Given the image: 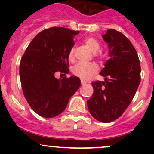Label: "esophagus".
Listing matches in <instances>:
<instances>
[{
    "label": "esophagus",
    "instance_id": "esophagus-1",
    "mask_svg": "<svg viewBox=\"0 0 154 154\" xmlns=\"http://www.w3.org/2000/svg\"><path fill=\"white\" fill-rule=\"evenodd\" d=\"M86 83H87L86 81H85V80H81V84H82V86H84V85H86Z\"/></svg>",
    "mask_w": 154,
    "mask_h": 154
}]
</instances>
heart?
<instances>
[{"label":"heart","instance_id":"heart-1","mask_svg":"<svg viewBox=\"0 0 154 154\" xmlns=\"http://www.w3.org/2000/svg\"><path fill=\"white\" fill-rule=\"evenodd\" d=\"M84 44L90 51L94 54L98 52L100 48V44L97 40L93 37H88L85 38ZM74 58V49L71 48L68 54V59L70 60H73ZM99 68L95 63H90V64H85V63H78L73 68V73L77 77H80L82 80H88L92 76H94L98 71Z\"/></svg>","mask_w":154,"mask_h":154}]
</instances>
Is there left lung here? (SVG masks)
<instances>
[{
	"instance_id": "obj_1",
	"label": "left lung",
	"mask_w": 154,
	"mask_h": 154,
	"mask_svg": "<svg viewBox=\"0 0 154 154\" xmlns=\"http://www.w3.org/2000/svg\"><path fill=\"white\" fill-rule=\"evenodd\" d=\"M102 37L109 59L100 73L104 81L91 83L94 93L87 106L96 120L109 123L119 119L131 103L141 81V67L136 49L122 32L109 29Z\"/></svg>"
}]
</instances>
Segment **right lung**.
<instances>
[{"instance_id": "obj_1", "label": "right lung", "mask_w": 154, "mask_h": 154, "mask_svg": "<svg viewBox=\"0 0 154 154\" xmlns=\"http://www.w3.org/2000/svg\"><path fill=\"white\" fill-rule=\"evenodd\" d=\"M79 31L51 27L38 34L26 49L20 63L21 88L27 103L35 112L44 118L61 114L70 97L80 86L76 76L63 79L57 72L68 74V54Z\"/></svg>"}]
</instances>
